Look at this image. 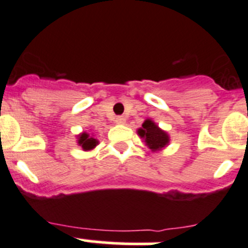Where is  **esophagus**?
I'll use <instances>...</instances> for the list:
<instances>
[{
  "instance_id": "34e87169",
  "label": "esophagus",
  "mask_w": 248,
  "mask_h": 248,
  "mask_svg": "<svg viewBox=\"0 0 248 248\" xmlns=\"http://www.w3.org/2000/svg\"><path fill=\"white\" fill-rule=\"evenodd\" d=\"M115 121H116V124H124V122H126V119H124V116H117Z\"/></svg>"
}]
</instances>
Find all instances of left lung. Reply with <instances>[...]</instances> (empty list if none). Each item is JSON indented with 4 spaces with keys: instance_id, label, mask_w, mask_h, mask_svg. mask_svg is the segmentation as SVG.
Masks as SVG:
<instances>
[{
    "instance_id": "1",
    "label": "left lung",
    "mask_w": 248,
    "mask_h": 248,
    "mask_svg": "<svg viewBox=\"0 0 248 248\" xmlns=\"http://www.w3.org/2000/svg\"><path fill=\"white\" fill-rule=\"evenodd\" d=\"M137 132L140 137L144 140L145 145L149 149H152V152L161 150L170 142V137H169L168 133L159 128L158 124L149 119L143 122L142 127Z\"/></svg>"
}]
</instances>
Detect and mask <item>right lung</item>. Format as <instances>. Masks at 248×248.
<instances>
[{"label": "right lung", "instance_id": "obj_1", "mask_svg": "<svg viewBox=\"0 0 248 248\" xmlns=\"http://www.w3.org/2000/svg\"><path fill=\"white\" fill-rule=\"evenodd\" d=\"M98 140H95V138L93 137V136H90L89 133H87V132H83V133H80L79 136H78V144L80 145V147L83 148V150H92L94 149V148L98 145Z\"/></svg>", "mask_w": 248, "mask_h": 248}]
</instances>
